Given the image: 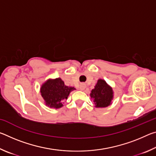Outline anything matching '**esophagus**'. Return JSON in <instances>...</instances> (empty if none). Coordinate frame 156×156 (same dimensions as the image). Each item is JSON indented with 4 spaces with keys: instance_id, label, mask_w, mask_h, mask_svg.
Listing matches in <instances>:
<instances>
[{
    "instance_id": "1",
    "label": "esophagus",
    "mask_w": 156,
    "mask_h": 156,
    "mask_svg": "<svg viewBox=\"0 0 156 156\" xmlns=\"http://www.w3.org/2000/svg\"><path fill=\"white\" fill-rule=\"evenodd\" d=\"M85 88V86H84V84H82L80 85V90H83Z\"/></svg>"
}]
</instances>
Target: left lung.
I'll list each match as a JSON object with an SVG mask.
<instances>
[{"mask_svg":"<svg viewBox=\"0 0 156 156\" xmlns=\"http://www.w3.org/2000/svg\"><path fill=\"white\" fill-rule=\"evenodd\" d=\"M90 96L91 98L94 99L96 107H106L111 104L113 99V91L106 82L100 79L95 88L91 90Z\"/></svg>","mask_w":156,"mask_h":156,"instance_id":"left-lung-1","label":"left lung"}]
</instances>
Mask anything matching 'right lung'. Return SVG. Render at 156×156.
I'll list each match as a JSON object with an SVG mask.
<instances>
[{"mask_svg":"<svg viewBox=\"0 0 156 156\" xmlns=\"http://www.w3.org/2000/svg\"><path fill=\"white\" fill-rule=\"evenodd\" d=\"M74 89L66 86L60 78H56L46 81L41 87V93L46 105L58 109L62 107L63 100H67L70 92Z\"/></svg>","mask_w":156,"mask_h":156,"instance_id":"1","label":"right lung"}]
</instances>
